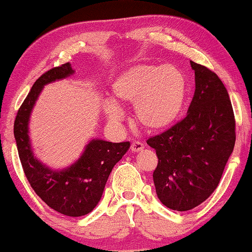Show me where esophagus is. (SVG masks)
Returning a JSON list of instances; mask_svg holds the SVG:
<instances>
[{
    "instance_id": "34e87169",
    "label": "esophagus",
    "mask_w": 252,
    "mask_h": 252,
    "mask_svg": "<svg viewBox=\"0 0 252 252\" xmlns=\"http://www.w3.org/2000/svg\"><path fill=\"white\" fill-rule=\"evenodd\" d=\"M144 148V146L139 141H135V142L132 143V146H130V150H132V153H139Z\"/></svg>"
}]
</instances>
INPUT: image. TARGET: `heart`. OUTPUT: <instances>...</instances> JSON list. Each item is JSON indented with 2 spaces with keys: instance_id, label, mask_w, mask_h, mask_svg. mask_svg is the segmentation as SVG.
Returning a JSON list of instances; mask_svg holds the SVG:
<instances>
[{
  "instance_id": "1",
  "label": "heart",
  "mask_w": 252,
  "mask_h": 252,
  "mask_svg": "<svg viewBox=\"0 0 252 252\" xmlns=\"http://www.w3.org/2000/svg\"><path fill=\"white\" fill-rule=\"evenodd\" d=\"M113 101L105 103L112 122L123 118L119 105L134 104V118L147 132L167 128L180 115L186 97L184 74L175 67L137 64L124 72L112 85Z\"/></svg>"
}]
</instances>
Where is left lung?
I'll return each mask as SVG.
<instances>
[{
    "mask_svg": "<svg viewBox=\"0 0 252 252\" xmlns=\"http://www.w3.org/2000/svg\"><path fill=\"white\" fill-rule=\"evenodd\" d=\"M195 94L188 115L147 143L156 150L153 178L159 201L188 211L218 187L235 144V118L228 92L215 72L190 62Z\"/></svg>",
    "mask_w": 252,
    "mask_h": 252,
    "instance_id": "left-lung-1",
    "label": "left lung"
}]
</instances>
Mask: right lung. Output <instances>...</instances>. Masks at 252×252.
<instances>
[{
    "label": "right lung",
    "instance_id": "add662e5",
    "mask_svg": "<svg viewBox=\"0 0 252 252\" xmlns=\"http://www.w3.org/2000/svg\"><path fill=\"white\" fill-rule=\"evenodd\" d=\"M70 63L56 66L34 82L17 112L13 134L24 173L35 194L55 211L70 217L89 213L102 197L112 168L122 159L129 142L92 140L70 167L54 171L34 157L29 136L30 116L43 86L73 74Z\"/></svg>",
    "mask_w": 252,
    "mask_h": 252
}]
</instances>
